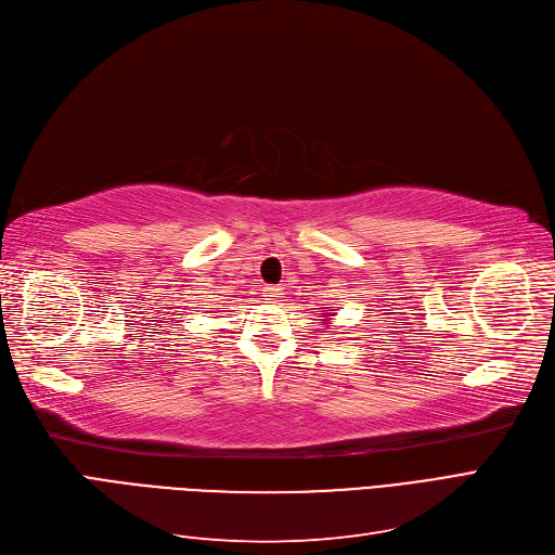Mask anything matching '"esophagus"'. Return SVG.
Returning a JSON list of instances; mask_svg holds the SVG:
<instances>
[{
    "label": "esophagus",
    "mask_w": 555,
    "mask_h": 555,
    "mask_svg": "<svg viewBox=\"0 0 555 555\" xmlns=\"http://www.w3.org/2000/svg\"><path fill=\"white\" fill-rule=\"evenodd\" d=\"M281 295H283V291L279 288V285H267V288L262 291V297L270 299V301H276Z\"/></svg>",
    "instance_id": "esophagus-1"
}]
</instances>
